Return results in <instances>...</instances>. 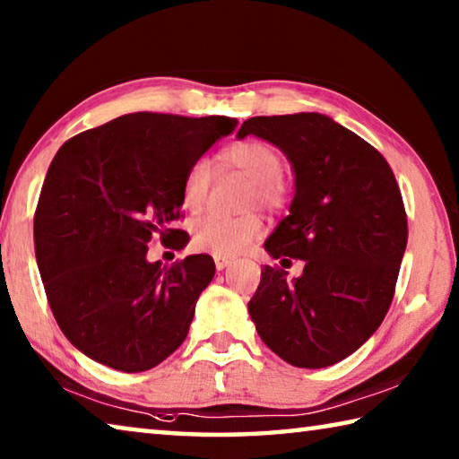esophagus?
<instances>
[{
    "mask_svg": "<svg viewBox=\"0 0 459 459\" xmlns=\"http://www.w3.org/2000/svg\"><path fill=\"white\" fill-rule=\"evenodd\" d=\"M214 265L219 271H222L224 267L230 265V257H214Z\"/></svg>",
    "mask_w": 459,
    "mask_h": 459,
    "instance_id": "esophagus-1",
    "label": "esophagus"
}]
</instances>
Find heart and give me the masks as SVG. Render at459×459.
<instances>
[{
	"mask_svg": "<svg viewBox=\"0 0 459 459\" xmlns=\"http://www.w3.org/2000/svg\"><path fill=\"white\" fill-rule=\"evenodd\" d=\"M216 164L219 172H240L251 180L248 206L261 204L267 211L279 212L290 204L291 186L283 174V158L271 143L261 139H240L222 147L216 155ZM212 176V166L206 160H198L190 166L182 182V206L186 211L198 212L206 204ZM265 227L259 212L240 216L212 212L196 222L192 243L198 251L211 253L214 257H235L253 245Z\"/></svg>",
	"mask_w": 459,
	"mask_h": 459,
	"instance_id": "obj_1",
	"label": "heart"
}]
</instances>
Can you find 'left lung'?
I'll use <instances>...</instances> for the list:
<instances>
[{
    "label": "left lung",
    "instance_id": "left-lung-1",
    "mask_svg": "<svg viewBox=\"0 0 459 459\" xmlns=\"http://www.w3.org/2000/svg\"><path fill=\"white\" fill-rule=\"evenodd\" d=\"M248 134L277 145L295 172L290 214L265 240L267 253L304 261L293 281L263 267L248 314L279 359L332 367L391 307L409 232L399 184L380 152L325 115L251 117L237 135Z\"/></svg>",
    "mask_w": 459,
    "mask_h": 459
}]
</instances>
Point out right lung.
<instances>
[{"instance_id":"right-lung-1","label":"right lung","mask_w":459,"mask_h":459,"mask_svg":"<svg viewBox=\"0 0 459 459\" xmlns=\"http://www.w3.org/2000/svg\"><path fill=\"white\" fill-rule=\"evenodd\" d=\"M230 117L131 113L82 131L54 155L34 214L46 298L71 344L123 372L158 367L188 336L194 307L214 277L211 255L172 267L145 259L147 243L188 232L182 182Z\"/></svg>"}]
</instances>
